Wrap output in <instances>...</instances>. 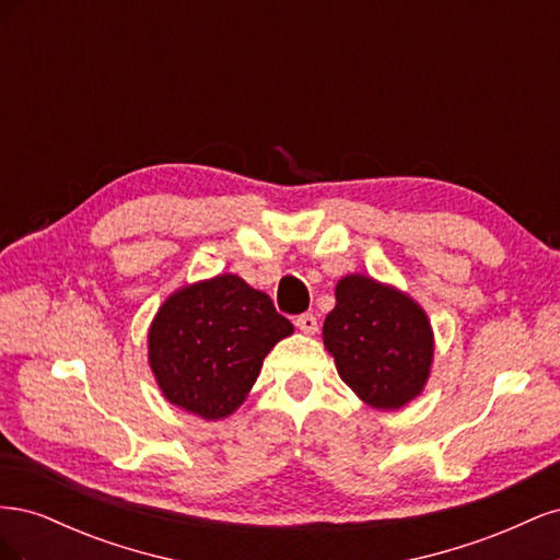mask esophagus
Returning a JSON list of instances; mask_svg holds the SVG:
<instances>
[{
  "mask_svg": "<svg viewBox=\"0 0 560 560\" xmlns=\"http://www.w3.org/2000/svg\"><path fill=\"white\" fill-rule=\"evenodd\" d=\"M296 329H299V331H303V334L313 336V334L317 331V317H315V315H311V313H303V315H299V317H296Z\"/></svg>",
  "mask_w": 560,
  "mask_h": 560,
  "instance_id": "obj_1",
  "label": "esophagus"
}]
</instances>
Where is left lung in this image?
I'll use <instances>...</instances> for the list:
<instances>
[{
  "label": "left lung",
  "instance_id": "1",
  "mask_svg": "<svg viewBox=\"0 0 560 560\" xmlns=\"http://www.w3.org/2000/svg\"><path fill=\"white\" fill-rule=\"evenodd\" d=\"M322 341L341 381L378 411L401 409L428 385L434 360L430 317L393 284L362 273L338 280Z\"/></svg>",
  "mask_w": 560,
  "mask_h": 560
}]
</instances>
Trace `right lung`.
Masks as SVG:
<instances>
[{
    "label": "right lung",
    "instance_id": "1",
    "mask_svg": "<svg viewBox=\"0 0 560 560\" xmlns=\"http://www.w3.org/2000/svg\"><path fill=\"white\" fill-rule=\"evenodd\" d=\"M268 294L222 273L167 296L147 334L163 397L202 420H222L247 399L266 354L292 336Z\"/></svg>",
    "mask_w": 560,
    "mask_h": 560
}]
</instances>
